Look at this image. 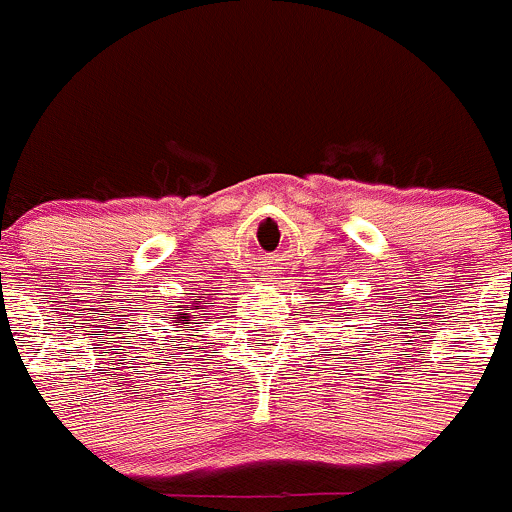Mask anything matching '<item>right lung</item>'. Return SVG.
Wrapping results in <instances>:
<instances>
[{
	"instance_id": "right-lung-1",
	"label": "right lung",
	"mask_w": 512,
	"mask_h": 512,
	"mask_svg": "<svg viewBox=\"0 0 512 512\" xmlns=\"http://www.w3.org/2000/svg\"><path fill=\"white\" fill-rule=\"evenodd\" d=\"M201 298H204V296H199V298H191V303H201ZM194 308H199V306H181V313H179V316H176V328H186L184 326V323H189V313H186V311H194ZM186 331H189V328H186Z\"/></svg>"
}]
</instances>
